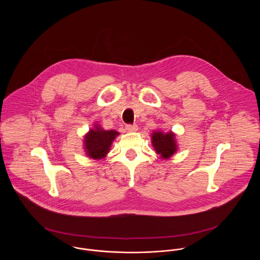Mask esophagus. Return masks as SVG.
Returning <instances> with one entry per match:
<instances>
[{"label":"esophagus","mask_w":260,"mask_h":260,"mask_svg":"<svg viewBox=\"0 0 260 260\" xmlns=\"http://www.w3.org/2000/svg\"><path fill=\"white\" fill-rule=\"evenodd\" d=\"M126 129L129 132H135V131L138 130V126L136 124H127L126 125Z\"/></svg>","instance_id":"obj_1"}]
</instances>
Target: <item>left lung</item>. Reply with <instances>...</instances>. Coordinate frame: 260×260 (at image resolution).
I'll return each mask as SVG.
<instances>
[{
  "mask_svg": "<svg viewBox=\"0 0 260 260\" xmlns=\"http://www.w3.org/2000/svg\"><path fill=\"white\" fill-rule=\"evenodd\" d=\"M174 138L175 135L172 132L164 134L160 131H156L153 132L152 135V144L156 152L166 159L173 155L177 149Z\"/></svg>",
  "mask_w": 260,
  "mask_h": 260,
  "instance_id": "left-lung-1",
  "label": "left lung"
}]
</instances>
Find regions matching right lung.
Segmentation results:
<instances>
[{
	"instance_id": "right-lung-1",
	"label": "right lung",
	"mask_w": 260,
	"mask_h": 260,
	"mask_svg": "<svg viewBox=\"0 0 260 260\" xmlns=\"http://www.w3.org/2000/svg\"><path fill=\"white\" fill-rule=\"evenodd\" d=\"M97 126V125H96ZM118 132L115 130L106 131L100 127H96L94 130L85 136V149L89 157L94 159H101L109 152L113 140L118 136Z\"/></svg>"
}]
</instances>
